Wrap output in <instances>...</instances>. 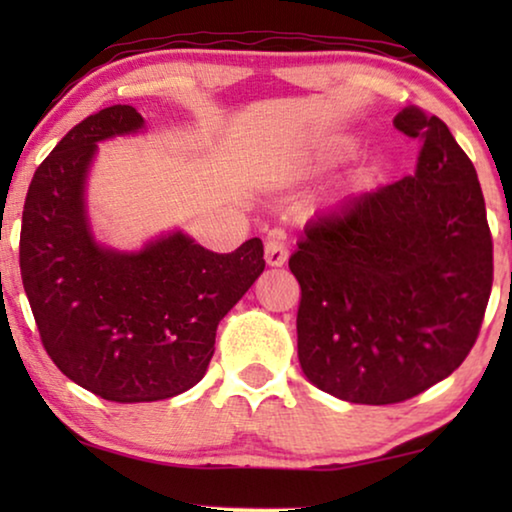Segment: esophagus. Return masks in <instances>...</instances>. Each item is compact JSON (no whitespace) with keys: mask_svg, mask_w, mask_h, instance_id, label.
<instances>
[{"mask_svg":"<svg viewBox=\"0 0 512 512\" xmlns=\"http://www.w3.org/2000/svg\"><path fill=\"white\" fill-rule=\"evenodd\" d=\"M286 258H289V247H286V235L284 230H270L268 237H265V263L268 265H284Z\"/></svg>","mask_w":512,"mask_h":512,"instance_id":"obj_1","label":"esophagus"}]
</instances>
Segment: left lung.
Segmentation results:
<instances>
[{"instance_id": "obj_1", "label": "left lung", "mask_w": 512, "mask_h": 512, "mask_svg": "<svg viewBox=\"0 0 512 512\" xmlns=\"http://www.w3.org/2000/svg\"><path fill=\"white\" fill-rule=\"evenodd\" d=\"M394 125L422 144L415 174L321 212L289 258L300 368L363 405L403 403L452 375L478 340L494 279L471 158L424 109L405 107Z\"/></svg>"}]
</instances>
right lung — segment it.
Wrapping results in <instances>:
<instances>
[{
  "mask_svg": "<svg viewBox=\"0 0 512 512\" xmlns=\"http://www.w3.org/2000/svg\"><path fill=\"white\" fill-rule=\"evenodd\" d=\"M144 118L114 104L74 125L34 172L20 226V277L41 345L79 387L114 403L184 394L212 361L216 326L265 268L254 237L216 254L172 233L139 254L95 244L83 181L100 139Z\"/></svg>",
  "mask_w": 512,
  "mask_h": 512,
  "instance_id": "obj_1",
  "label": "right lung"
}]
</instances>
